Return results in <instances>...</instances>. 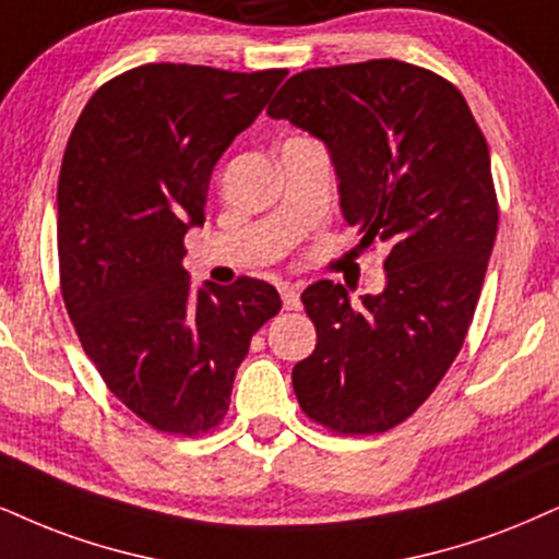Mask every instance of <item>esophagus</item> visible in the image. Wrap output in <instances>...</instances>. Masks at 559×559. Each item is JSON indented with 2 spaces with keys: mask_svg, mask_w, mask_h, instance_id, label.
Instances as JSON below:
<instances>
[{
  "mask_svg": "<svg viewBox=\"0 0 559 559\" xmlns=\"http://www.w3.org/2000/svg\"><path fill=\"white\" fill-rule=\"evenodd\" d=\"M280 295H282V306L287 308V311H298L300 308V295L295 290L293 285H282L280 287Z\"/></svg>",
  "mask_w": 559,
  "mask_h": 559,
  "instance_id": "obj_1",
  "label": "esophagus"
}]
</instances>
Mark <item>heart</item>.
Returning <instances> with one entry per match:
<instances>
[{"instance_id": "heart-1", "label": "heart", "mask_w": 559, "mask_h": 559, "mask_svg": "<svg viewBox=\"0 0 559 559\" xmlns=\"http://www.w3.org/2000/svg\"><path fill=\"white\" fill-rule=\"evenodd\" d=\"M295 140H300V136H295Z\"/></svg>"}]
</instances>
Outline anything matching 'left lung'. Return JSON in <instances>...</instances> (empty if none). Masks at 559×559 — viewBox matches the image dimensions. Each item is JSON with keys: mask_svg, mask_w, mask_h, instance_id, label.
I'll list each match as a JSON object with an SVG mask.
<instances>
[{"mask_svg": "<svg viewBox=\"0 0 559 559\" xmlns=\"http://www.w3.org/2000/svg\"><path fill=\"white\" fill-rule=\"evenodd\" d=\"M329 147L360 246H389L385 287L353 306L321 280L300 295L316 349L293 368L300 409L342 436H376L436 391L456 360L498 236L490 150L464 95L396 59L293 74L269 103Z\"/></svg>", "mask_w": 559, "mask_h": 559, "instance_id": "1", "label": "left lung"}]
</instances>
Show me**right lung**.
Listing matches in <instances>:
<instances>
[{"instance_id":"1","label":"right lung","mask_w":559,"mask_h":559,"mask_svg":"<svg viewBox=\"0 0 559 559\" xmlns=\"http://www.w3.org/2000/svg\"><path fill=\"white\" fill-rule=\"evenodd\" d=\"M285 74L134 67L95 90L67 142L61 298L111 394L160 432L223 423L251 336L282 308L253 277L194 290L181 261L212 170Z\"/></svg>"}]
</instances>
